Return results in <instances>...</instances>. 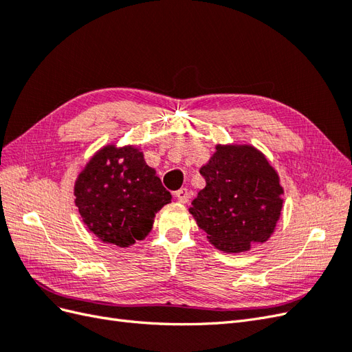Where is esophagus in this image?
Segmentation results:
<instances>
[{
    "instance_id": "obj_1",
    "label": "esophagus",
    "mask_w": 352,
    "mask_h": 352,
    "mask_svg": "<svg viewBox=\"0 0 352 352\" xmlns=\"http://www.w3.org/2000/svg\"><path fill=\"white\" fill-rule=\"evenodd\" d=\"M176 198L179 199V202H182V204H186L188 199H189V192H188V189H186V188L179 189L177 192H176Z\"/></svg>"
}]
</instances>
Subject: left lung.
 <instances>
[{
  "instance_id": "obj_1",
  "label": "left lung",
  "mask_w": 352,
  "mask_h": 352,
  "mask_svg": "<svg viewBox=\"0 0 352 352\" xmlns=\"http://www.w3.org/2000/svg\"><path fill=\"white\" fill-rule=\"evenodd\" d=\"M206 179L189 212L223 252L250 251L265 242L280 219L283 186L274 167L250 144H217L199 168Z\"/></svg>"
}]
</instances>
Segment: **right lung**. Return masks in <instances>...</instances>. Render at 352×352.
Masks as SVG:
<instances>
[{
	"label": "right lung",
	"mask_w": 352,
	"mask_h": 352,
	"mask_svg": "<svg viewBox=\"0 0 352 352\" xmlns=\"http://www.w3.org/2000/svg\"><path fill=\"white\" fill-rule=\"evenodd\" d=\"M73 194L87 230L120 248L145 239L157 212L172 202L136 145L100 148L74 180Z\"/></svg>",
	"instance_id": "right-lung-1"
}]
</instances>
